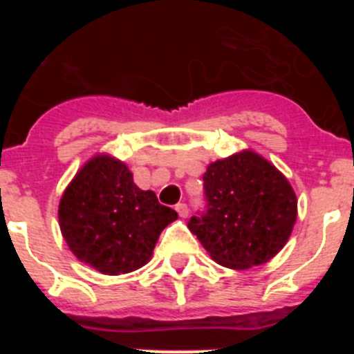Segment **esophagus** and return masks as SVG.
<instances>
[{
	"label": "esophagus",
	"instance_id": "obj_1",
	"mask_svg": "<svg viewBox=\"0 0 354 354\" xmlns=\"http://www.w3.org/2000/svg\"><path fill=\"white\" fill-rule=\"evenodd\" d=\"M175 211L179 212L180 218H187V214H189V209H187L186 204H177L175 205Z\"/></svg>",
	"mask_w": 354,
	"mask_h": 354
}]
</instances>
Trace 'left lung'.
<instances>
[{"instance_id":"obj_1","label":"left lung","mask_w":354,"mask_h":354,"mask_svg":"<svg viewBox=\"0 0 354 354\" xmlns=\"http://www.w3.org/2000/svg\"><path fill=\"white\" fill-rule=\"evenodd\" d=\"M204 211L187 221L212 261L248 270L273 259L296 221V195L271 162L245 150L211 162L204 175Z\"/></svg>"}]
</instances>
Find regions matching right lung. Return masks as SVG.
Instances as JSON below:
<instances>
[{
    "mask_svg": "<svg viewBox=\"0 0 354 354\" xmlns=\"http://www.w3.org/2000/svg\"><path fill=\"white\" fill-rule=\"evenodd\" d=\"M60 228L72 253L104 274L131 273L152 257L162 228L177 220L154 192H142L124 162L97 156L60 200Z\"/></svg>",
    "mask_w": 354,
    "mask_h": 354,
    "instance_id": "right-lung-1",
    "label": "right lung"
}]
</instances>
